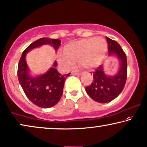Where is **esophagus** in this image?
Returning <instances> with one entry per match:
<instances>
[{
    "label": "esophagus",
    "mask_w": 147,
    "mask_h": 147,
    "mask_svg": "<svg viewBox=\"0 0 147 147\" xmlns=\"http://www.w3.org/2000/svg\"><path fill=\"white\" fill-rule=\"evenodd\" d=\"M72 74H74V75H76V74H80V72L79 71H72Z\"/></svg>",
    "instance_id": "1"
}]
</instances>
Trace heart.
<instances>
[{"mask_svg": "<svg viewBox=\"0 0 147 147\" xmlns=\"http://www.w3.org/2000/svg\"><path fill=\"white\" fill-rule=\"evenodd\" d=\"M107 51V43L104 39L93 37L67 45L64 54L59 55V62L65 69H70L78 61L82 67L93 69L100 65Z\"/></svg>", "mask_w": 147, "mask_h": 147, "instance_id": "obj_1", "label": "heart"}]
</instances>
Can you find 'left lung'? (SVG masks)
I'll return each mask as SVG.
<instances>
[{
	"label": "left lung",
	"instance_id": "1",
	"mask_svg": "<svg viewBox=\"0 0 147 147\" xmlns=\"http://www.w3.org/2000/svg\"><path fill=\"white\" fill-rule=\"evenodd\" d=\"M109 55L117 56L121 63L119 71L115 76H108L104 73L102 66L95 69L93 80L85 90L90 98L100 103H107L119 96L125 87L127 77V56L117 41L106 37Z\"/></svg>",
	"mask_w": 147,
	"mask_h": 147
}]
</instances>
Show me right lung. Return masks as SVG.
Listing matches in <instances>:
<instances>
[{
  "instance_id": "1",
  "label": "right lung",
  "mask_w": 147,
  "mask_h": 147,
  "mask_svg": "<svg viewBox=\"0 0 147 147\" xmlns=\"http://www.w3.org/2000/svg\"><path fill=\"white\" fill-rule=\"evenodd\" d=\"M61 40L50 38H41L31 43L23 51L18 63L17 75L19 82L27 98L35 105L41 108H51L61 99L63 92V87L67 74L62 75L55 67L57 63L55 62L53 67L47 73L37 77H32L28 74V68L25 61L26 54L31 49L42 45H51L57 51Z\"/></svg>"
}]
</instances>
